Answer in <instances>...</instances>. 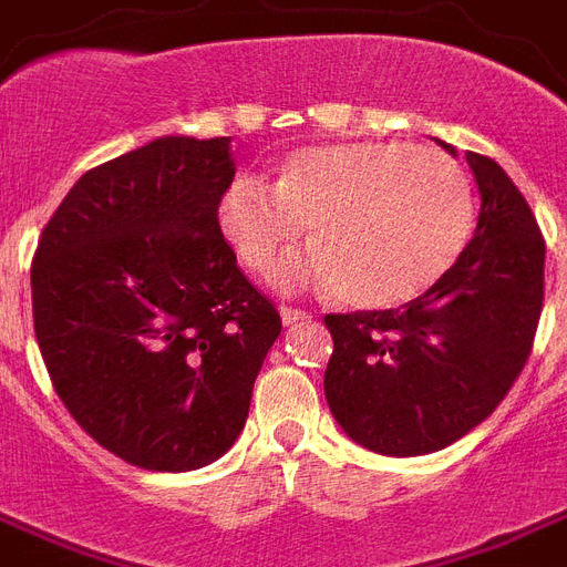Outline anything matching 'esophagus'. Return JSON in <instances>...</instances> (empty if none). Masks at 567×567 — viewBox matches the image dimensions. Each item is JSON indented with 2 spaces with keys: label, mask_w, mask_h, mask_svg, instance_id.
Masks as SVG:
<instances>
[{
  "label": "esophagus",
  "mask_w": 567,
  "mask_h": 567,
  "mask_svg": "<svg viewBox=\"0 0 567 567\" xmlns=\"http://www.w3.org/2000/svg\"><path fill=\"white\" fill-rule=\"evenodd\" d=\"M280 318H284V324L292 327V324H298V321H307V318H310V312L298 310V307H280Z\"/></svg>",
  "instance_id": "1"
}]
</instances>
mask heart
Returning <instances> with one entry per match:
<instances>
[{
  "label": "heart",
  "instance_id": "obj_1",
  "mask_svg": "<svg viewBox=\"0 0 567 567\" xmlns=\"http://www.w3.org/2000/svg\"><path fill=\"white\" fill-rule=\"evenodd\" d=\"M217 226L249 272L275 278L310 226L289 280L339 289L362 310L400 307L457 264L475 231L472 182L455 158L402 142L295 150L278 179L237 176Z\"/></svg>",
  "mask_w": 567,
  "mask_h": 567
}]
</instances>
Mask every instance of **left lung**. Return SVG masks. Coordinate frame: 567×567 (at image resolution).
I'll return each instance as SVG.
<instances>
[{
	"label": "left lung",
	"mask_w": 567,
	"mask_h": 567,
	"mask_svg": "<svg viewBox=\"0 0 567 567\" xmlns=\"http://www.w3.org/2000/svg\"><path fill=\"white\" fill-rule=\"evenodd\" d=\"M466 162L481 214L457 264L400 310L324 316L327 405L350 441L379 455H429L461 441L530 357L545 301L539 223L498 162L481 153Z\"/></svg>",
	"instance_id": "obj_1"
}]
</instances>
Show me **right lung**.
<instances>
[{"label":"right lung","mask_w":567,"mask_h":567,"mask_svg":"<svg viewBox=\"0 0 567 567\" xmlns=\"http://www.w3.org/2000/svg\"><path fill=\"white\" fill-rule=\"evenodd\" d=\"M231 138L165 135L86 171L42 228L34 333L83 432L153 472L234 446L280 316L217 226Z\"/></svg>","instance_id":"right-lung-1"}]
</instances>
